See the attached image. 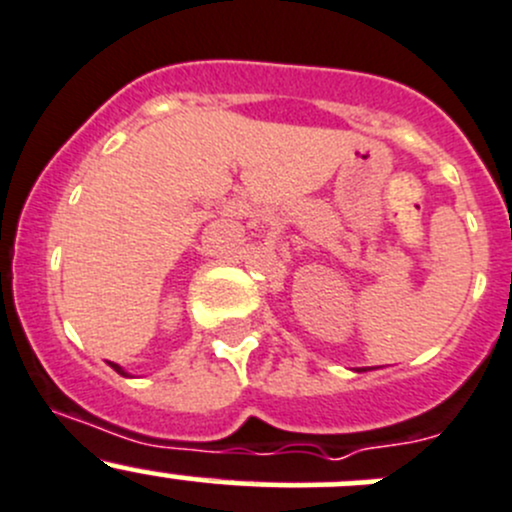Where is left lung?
Listing matches in <instances>:
<instances>
[{"instance_id": "obj_1", "label": "left lung", "mask_w": 512, "mask_h": 512, "mask_svg": "<svg viewBox=\"0 0 512 512\" xmlns=\"http://www.w3.org/2000/svg\"><path fill=\"white\" fill-rule=\"evenodd\" d=\"M359 371H364V369H359Z\"/></svg>"}]
</instances>
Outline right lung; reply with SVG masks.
Segmentation results:
<instances>
[{
    "label": "right lung",
    "mask_w": 512,
    "mask_h": 512,
    "mask_svg": "<svg viewBox=\"0 0 512 512\" xmlns=\"http://www.w3.org/2000/svg\"><path fill=\"white\" fill-rule=\"evenodd\" d=\"M111 366H113V369H116V371H118V374H121V376H128V374H126V371H123V369H121V366H118V364H111Z\"/></svg>",
    "instance_id": "right-lung-1"
}]
</instances>
